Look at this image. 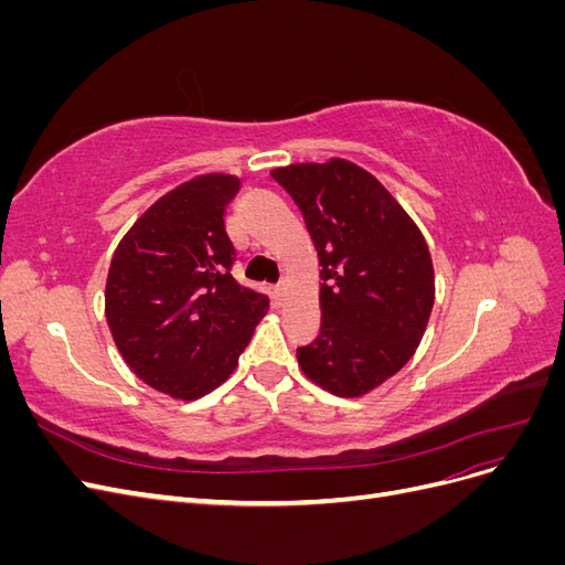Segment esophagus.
I'll return each instance as SVG.
<instances>
[{
  "mask_svg": "<svg viewBox=\"0 0 565 565\" xmlns=\"http://www.w3.org/2000/svg\"><path fill=\"white\" fill-rule=\"evenodd\" d=\"M273 299H276L278 306H282V301H285V285L273 287Z\"/></svg>",
  "mask_w": 565,
  "mask_h": 565,
  "instance_id": "34e87169",
  "label": "esophagus"
}]
</instances>
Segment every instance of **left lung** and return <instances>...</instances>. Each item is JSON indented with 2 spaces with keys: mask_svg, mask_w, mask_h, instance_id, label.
<instances>
[{
  "mask_svg": "<svg viewBox=\"0 0 565 565\" xmlns=\"http://www.w3.org/2000/svg\"><path fill=\"white\" fill-rule=\"evenodd\" d=\"M320 259V334L297 358L337 396H363L419 347L434 306L424 235L386 188L347 160L273 169Z\"/></svg>",
  "mask_w": 565,
  "mask_h": 565,
  "instance_id": "8db88e82",
  "label": "left lung"
}]
</instances>
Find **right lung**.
Masks as SVG:
<instances>
[{
  "instance_id": "1",
  "label": "right lung",
  "mask_w": 565,
  "mask_h": 565,
  "mask_svg": "<svg viewBox=\"0 0 565 565\" xmlns=\"http://www.w3.org/2000/svg\"><path fill=\"white\" fill-rule=\"evenodd\" d=\"M231 174H204L160 198L117 245L106 318L127 365L148 386L193 401L226 382L268 297L233 278Z\"/></svg>"
}]
</instances>
